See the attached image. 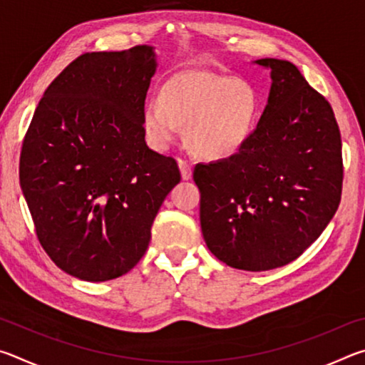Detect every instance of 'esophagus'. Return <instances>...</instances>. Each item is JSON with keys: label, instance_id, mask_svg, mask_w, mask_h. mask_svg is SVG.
I'll return each instance as SVG.
<instances>
[{"label": "esophagus", "instance_id": "esophagus-1", "mask_svg": "<svg viewBox=\"0 0 365 365\" xmlns=\"http://www.w3.org/2000/svg\"><path fill=\"white\" fill-rule=\"evenodd\" d=\"M178 168H180V174H182L183 180H188V178H191V165L188 160L178 159Z\"/></svg>", "mask_w": 365, "mask_h": 365}]
</instances>
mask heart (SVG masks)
Segmentation results:
<instances>
[{"instance_id": "1", "label": "heart", "mask_w": 365, "mask_h": 365, "mask_svg": "<svg viewBox=\"0 0 365 365\" xmlns=\"http://www.w3.org/2000/svg\"><path fill=\"white\" fill-rule=\"evenodd\" d=\"M255 91L237 78L209 72H185L151 98L143 110L146 140L156 150H168L188 125L191 146L209 159L237 153L255 128Z\"/></svg>"}]
</instances>
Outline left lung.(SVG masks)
I'll list each match as a JSON object with an SVG mask.
<instances>
[{
    "mask_svg": "<svg viewBox=\"0 0 365 365\" xmlns=\"http://www.w3.org/2000/svg\"><path fill=\"white\" fill-rule=\"evenodd\" d=\"M272 86L264 113L240 150L196 164L201 230L227 265L261 272L299 257L341 200V135L330 103L289 61L265 58Z\"/></svg>",
    "mask_w": 365,
    "mask_h": 365,
    "instance_id": "obj_1",
    "label": "left lung"
}]
</instances>
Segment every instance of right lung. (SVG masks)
<instances>
[{
  "mask_svg": "<svg viewBox=\"0 0 365 365\" xmlns=\"http://www.w3.org/2000/svg\"><path fill=\"white\" fill-rule=\"evenodd\" d=\"M151 46L85 53L49 83L22 141L19 180L38 242L72 277L106 282L148 250L174 158L145 141Z\"/></svg>",
  "mask_w": 365,
  "mask_h": 365,
  "instance_id": "right-lung-1",
  "label": "right lung"
}]
</instances>
